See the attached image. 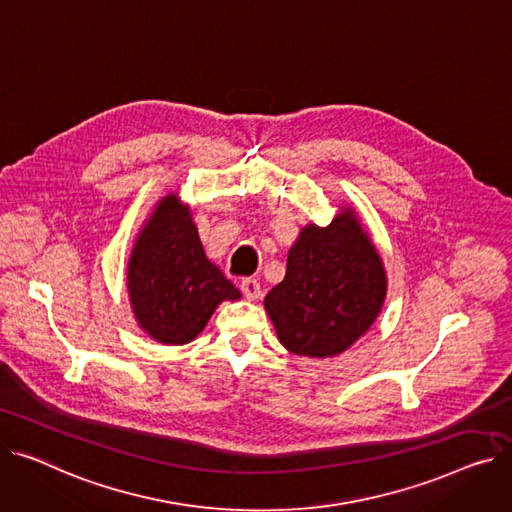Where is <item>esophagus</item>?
<instances>
[{"label": "esophagus", "mask_w": 512, "mask_h": 512, "mask_svg": "<svg viewBox=\"0 0 512 512\" xmlns=\"http://www.w3.org/2000/svg\"><path fill=\"white\" fill-rule=\"evenodd\" d=\"M241 290H243L247 300H257L261 296V286H259V282L255 278H245L241 282Z\"/></svg>", "instance_id": "1"}]
</instances>
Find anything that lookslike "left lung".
<instances>
[{
    "label": "left lung",
    "mask_w": 512,
    "mask_h": 512,
    "mask_svg": "<svg viewBox=\"0 0 512 512\" xmlns=\"http://www.w3.org/2000/svg\"><path fill=\"white\" fill-rule=\"evenodd\" d=\"M387 296L383 259L352 208L329 226H304L286 276L263 304L280 344L298 356L346 352L377 321Z\"/></svg>",
    "instance_id": "1"
}]
</instances>
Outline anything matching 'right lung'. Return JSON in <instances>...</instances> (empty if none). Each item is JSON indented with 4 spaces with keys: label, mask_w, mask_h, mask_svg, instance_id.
Masks as SVG:
<instances>
[{
    "label": "right lung",
    "mask_w": 512,
    "mask_h": 512,
    "mask_svg": "<svg viewBox=\"0 0 512 512\" xmlns=\"http://www.w3.org/2000/svg\"><path fill=\"white\" fill-rule=\"evenodd\" d=\"M127 290L135 321L166 346L189 344L220 302L241 298L220 267L206 257L191 212L175 193L156 203L135 238Z\"/></svg>",
    "instance_id": "right-lung-1"
}]
</instances>
